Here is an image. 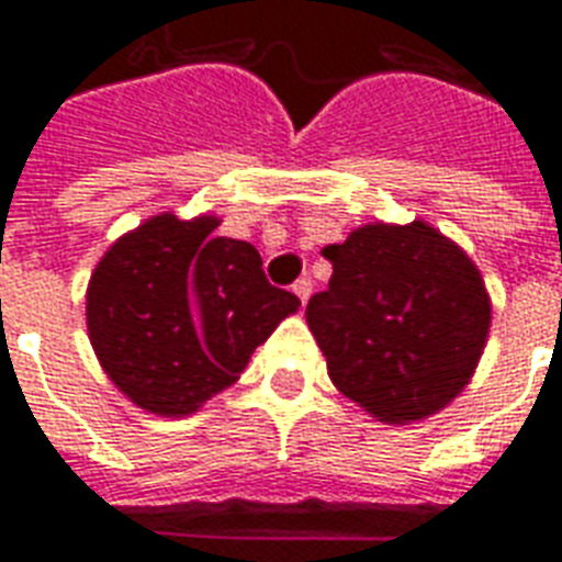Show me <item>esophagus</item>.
Returning <instances> with one entry per match:
<instances>
[{
    "instance_id": "esophagus-1",
    "label": "esophagus",
    "mask_w": 562,
    "mask_h": 562,
    "mask_svg": "<svg viewBox=\"0 0 562 562\" xmlns=\"http://www.w3.org/2000/svg\"><path fill=\"white\" fill-rule=\"evenodd\" d=\"M292 292L297 294V301H301V304H306V301H310V294H313V280L301 277V280L292 285Z\"/></svg>"
}]
</instances>
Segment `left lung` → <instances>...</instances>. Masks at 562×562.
I'll use <instances>...</instances> for the list:
<instances>
[{"mask_svg":"<svg viewBox=\"0 0 562 562\" xmlns=\"http://www.w3.org/2000/svg\"><path fill=\"white\" fill-rule=\"evenodd\" d=\"M334 265L306 325L328 376L385 424L430 418L470 385L491 330V294L430 222H370L325 249Z\"/></svg>","mask_w":562,"mask_h":562,"instance_id":"8db88e82","label":"left lung"}]
</instances>
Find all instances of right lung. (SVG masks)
<instances>
[{
	"mask_svg": "<svg viewBox=\"0 0 562 562\" xmlns=\"http://www.w3.org/2000/svg\"><path fill=\"white\" fill-rule=\"evenodd\" d=\"M220 216H149L108 246L87 285L99 364L128 401L183 418L234 385L301 301L265 280L252 244L216 237Z\"/></svg>",
	"mask_w": 562,
	"mask_h": 562,
	"instance_id": "obj_1",
	"label": "right lung"
}]
</instances>
